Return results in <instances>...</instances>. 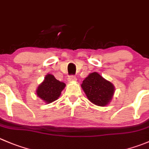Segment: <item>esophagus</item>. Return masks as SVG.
<instances>
[{
    "label": "esophagus",
    "instance_id": "1",
    "mask_svg": "<svg viewBox=\"0 0 149 149\" xmlns=\"http://www.w3.org/2000/svg\"><path fill=\"white\" fill-rule=\"evenodd\" d=\"M68 81H70V82L76 81V76H70L68 77Z\"/></svg>",
    "mask_w": 149,
    "mask_h": 149
}]
</instances>
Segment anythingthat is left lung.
Listing matches in <instances>:
<instances>
[{
  "mask_svg": "<svg viewBox=\"0 0 149 149\" xmlns=\"http://www.w3.org/2000/svg\"><path fill=\"white\" fill-rule=\"evenodd\" d=\"M81 87L89 101L98 106H105L112 100L114 86L102 78L97 72L90 73L85 78Z\"/></svg>",
  "mask_w": 149,
  "mask_h": 149,
  "instance_id": "left-lung-1",
  "label": "left lung"
}]
</instances>
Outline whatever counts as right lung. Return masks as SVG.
<instances>
[{
    "instance_id": "right-lung-1",
    "label": "right lung",
    "mask_w": 149,
    "mask_h": 149,
    "mask_svg": "<svg viewBox=\"0 0 149 149\" xmlns=\"http://www.w3.org/2000/svg\"><path fill=\"white\" fill-rule=\"evenodd\" d=\"M65 84L57 80L53 75L47 74L36 90V94L46 103L49 104L58 99Z\"/></svg>"
}]
</instances>
